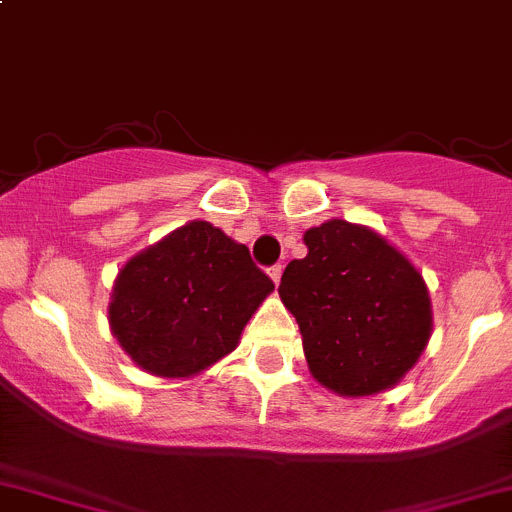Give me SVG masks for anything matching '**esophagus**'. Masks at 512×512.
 <instances>
[{
	"label": "esophagus",
	"mask_w": 512,
	"mask_h": 512,
	"mask_svg": "<svg viewBox=\"0 0 512 512\" xmlns=\"http://www.w3.org/2000/svg\"><path fill=\"white\" fill-rule=\"evenodd\" d=\"M270 277L275 285H280V277H282V265H272L270 267Z\"/></svg>",
	"instance_id": "obj_1"
}]
</instances>
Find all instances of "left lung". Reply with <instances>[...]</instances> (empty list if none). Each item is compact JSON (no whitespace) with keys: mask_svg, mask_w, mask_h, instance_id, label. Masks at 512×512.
<instances>
[{"mask_svg":"<svg viewBox=\"0 0 512 512\" xmlns=\"http://www.w3.org/2000/svg\"><path fill=\"white\" fill-rule=\"evenodd\" d=\"M307 255L282 272L307 367L345 398L393 388L433 330L428 287L413 262L365 225L327 220L305 232Z\"/></svg>","mask_w":512,"mask_h":512,"instance_id":"1","label":"left lung"}]
</instances>
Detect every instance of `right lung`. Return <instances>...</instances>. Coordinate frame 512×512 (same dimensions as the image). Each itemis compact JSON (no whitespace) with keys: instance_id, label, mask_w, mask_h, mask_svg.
<instances>
[{"instance_id":"obj_1","label":"right lung","mask_w":512,"mask_h":512,"mask_svg":"<svg viewBox=\"0 0 512 512\" xmlns=\"http://www.w3.org/2000/svg\"><path fill=\"white\" fill-rule=\"evenodd\" d=\"M272 290L245 245L195 220L119 270L109 327L142 370L192 377L235 350Z\"/></svg>"}]
</instances>
